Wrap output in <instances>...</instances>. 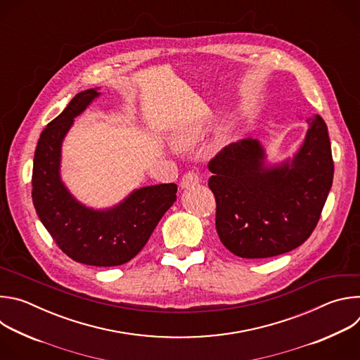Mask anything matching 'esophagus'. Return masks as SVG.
<instances>
[{
  "label": "esophagus",
  "instance_id": "34e87169",
  "mask_svg": "<svg viewBox=\"0 0 360 360\" xmlns=\"http://www.w3.org/2000/svg\"><path fill=\"white\" fill-rule=\"evenodd\" d=\"M199 184V175L196 172H186L184 176H182V181H181V188L185 189V188H189V186H193Z\"/></svg>",
  "mask_w": 360,
  "mask_h": 360
}]
</instances>
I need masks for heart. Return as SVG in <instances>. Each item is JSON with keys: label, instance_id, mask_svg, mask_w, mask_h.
<instances>
[{"label": "heart", "instance_id": "b5f03b06", "mask_svg": "<svg viewBox=\"0 0 360 360\" xmlns=\"http://www.w3.org/2000/svg\"><path fill=\"white\" fill-rule=\"evenodd\" d=\"M205 131H207L205 124H200V122L189 124V125H185V127L179 128L178 131H175L171 135V142L176 149L186 150L199 142V139L203 136Z\"/></svg>", "mask_w": 360, "mask_h": 360}]
</instances>
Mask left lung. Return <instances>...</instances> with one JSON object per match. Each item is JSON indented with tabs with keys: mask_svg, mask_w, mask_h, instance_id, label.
<instances>
[{
	"mask_svg": "<svg viewBox=\"0 0 360 360\" xmlns=\"http://www.w3.org/2000/svg\"><path fill=\"white\" fill-rule=\"evenodd\" d=\"M303 143L292 158L268 164L258 139L225 146L210 162V188L217 200V232L239 258L286 253L311 236L333 182L328 127L307 120Z\"/></svg>",
	"mask_w": 360,
	"mask_h": 360,
	"instance_id": "1",
	"label": "left lung"
}]
</instances>
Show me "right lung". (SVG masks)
Returning a JSON list of instances; mask_svg holds the SVG:
<instances>
[{
	"label": "right lung",
	"mask_w": 360,
	"mask_h": 360,
	"mask_svg": "<svg viewBox=\"0 0 360 360\" xmlns=\"http://www.w3.org/2000/svg\"><path fill=\"white\" fill-rule=\"evenodd\" d=\"M99 95V88L77 94L42 131L34 155L32 202L39 221L65 255L84 265L107 268L138 255L176 200L178 186H142L105 210L86 207L70 192L61 179L63 142L74 120Z\"/></svg>",
	"instance_id": "obj_1"
}]
</instances>
